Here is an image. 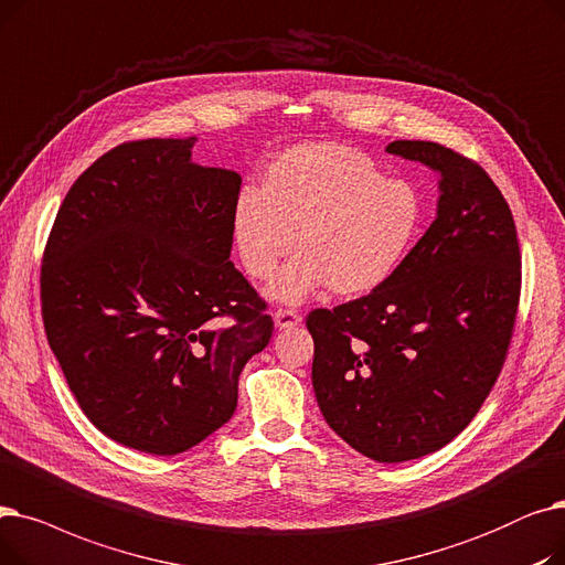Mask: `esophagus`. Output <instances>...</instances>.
<instances>
[{"instance_id":"esophagus-1","label":"esophagus","mask_w":565,"mask_h":565,"mask_svg":"<svg viewBox=\"0 0 565 565\" xmlns=\"http://www.w3.org/2000/svg\"><path fill=\"white\" fill-rule=\"evenodd\" d=\"M301 319H303V317H301V312H297V310H285V308H280V310L274 312V321H276L278 329H294V327H299Z\"/></svg>"}]
</instances>
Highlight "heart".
<instances>
[{
  "instance_id": "heart-1",
  "label": "heart",
  "mask_w": 565,
  "mask_h": 565,
  "mask_svg": "<svg viewBox=\"0 0 565 565\" xmlns=\"http://www.w3.org/2000/svg\"><path fill=\"white\" fill-rule=\"evenodd\" d=\"M425 204L416 188L386 179L363 151L299 145L266 168L264 185L238 193L232 236L241 264L257 280L274 278L271 297L301 303L321 287L363 297L405 264L420 236Z\"/></svg>"
}]
</instances>
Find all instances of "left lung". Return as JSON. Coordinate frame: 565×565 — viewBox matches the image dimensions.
<instances>
[{"instance_id":"obj_1","label":"left lung","mask_w":565,"mask_h":565,"mask_svg":"<svg viewBox=\"0 0 565 565\" xmlns=\"http://www.w3.org/2000/svg\"><path fill=\"white\" fill-rule=\"evenodd\" d=\"M388 153L439 172L437 218L367 297L317 308L312 388L335 435L374 462H407L458 437L503 367L522 287L513 213L473 160L437 142Z\"/></svg>"}]
</instances>
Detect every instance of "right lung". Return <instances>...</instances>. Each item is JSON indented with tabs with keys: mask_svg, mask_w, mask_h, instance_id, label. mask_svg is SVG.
Here are the masks:
<instances>
[{
	"mask_svg": "<svg viewBox=\"0 0 565 565\" xmlns=\"http://www.w3.org/2000/svg\"><path fill=\"white\" fill-rule=\"evenodd\" d=\"M198 138L124 142L66 193L41 310L79 409L105 437L177 455L225 425L274 319L230 262L241 177L193 163Z\"/></svg>",
	"mask_w": 565,
	"mask_h": 565,
	"instance_id": "add662e5",
	"label": "right lung"
}]
</instances>
